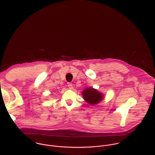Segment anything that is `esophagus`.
<instances>
[{"mask_svg":"<svg viewBox=\"0 0 155 155\" xmlns=\"http://www.w3.org/2000/svg\"><path fill=\"white\" fill-rule=\"evenodd\" d=\"M68 86L69 89H72L73 88V85L71 83H68Z\"/></svg>","mask_w":155,"mask_h":155,"instance_id":"obj_1","label":"esophagus"}]
</instances>
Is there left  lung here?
I'll return each mask as SVG.
<instances>
[{
  "label": "left lung",
  "instance_id": "obj_1",
  "mask_svg": "<svg viewBox=\"0 0 155 155\" xmlns=\"http://www.w3.org/2000/svg\"><path fill=\"white\" fill-rule=\"evenodd\" d=\"M83 99L90 105H96L100 103L104 98L103 93L100 92L97 89L92 87H86L82 92Z\"/></svg>",
  "mask_w": 155,
  "mask_h": 155
}]
</instances>
